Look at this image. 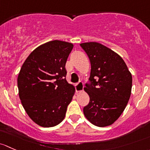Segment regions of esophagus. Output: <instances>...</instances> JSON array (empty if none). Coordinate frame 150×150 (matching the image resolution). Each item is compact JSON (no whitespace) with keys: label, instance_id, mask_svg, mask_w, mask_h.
Returning <instances> with one entry per match:
<instances>
[{"label":"esophagus","instance_id":"34e87169","mask_svg":"<svg viewBox=\"0 0 150 150\" xmlns=\"http://www.w3.org/2000/svg\"><path fill=\"white\" fill-rule=\"evenodd\" d=\"M83 88H84V84L81 81H79L76 84V92H80L83 90Z\"/></svg>","mask_w":150,"mask_h":150}]
</instances>
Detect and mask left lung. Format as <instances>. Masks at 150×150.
<instances>
[{
  "instance_id": "left-lung-1",
  "label": "left lung",
  "mask_w": 150,
  "mask_h": 150,
  "mask_svg": "<svg viewBox=\"0 0 150 150\" xmlns=\"http://www.w3.org/2000/svg\"><path fill=\"white\" fill-rule=\"evenodd\" d=\"M91 64L89 81L84 91L89 103L83 109L86 118L99 127L112 125L128 104L132 76L123 58L106 46L96 42L81 43Z\"/></svg>"
}]
</instances>
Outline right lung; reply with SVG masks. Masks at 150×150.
Returning <instances> with one entry per match:
<instances>
[{"instance_id": "obj_1", "label": "right lung", "mask_w": 150, "mask_h": 150, "mask_svg": "<svg viewBox=\"0 0 150 150\" xmlns=\"http://www.w3.org/2000/svg\"><path fill=\"white\" fill-rule=\"evenodd\" d=\"M74 47L68 42L52 40L35 48L18 73V96L29 118L42 127L64 119L75 88L66 79V61Z\"/></svg>"}]
</instances>
